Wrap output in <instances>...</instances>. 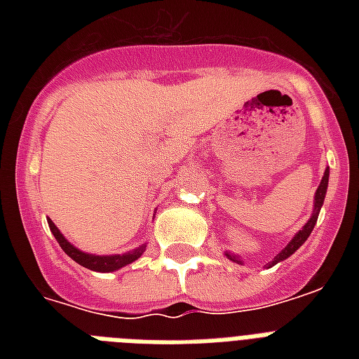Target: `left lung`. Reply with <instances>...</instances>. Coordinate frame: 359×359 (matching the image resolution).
Listing matches in <instances>:
<instances>
[{"label": "left lung", "instance_id": "left-lung-1", "mask_svg": "<svg viewBox=\"0 0 359 359\" xmlns=\"http://www.w3.org/2000/svg\"><path fill=\"white\" fill-rule=\"evenodd\" d=\"M328 177H330V171L326 169L324 171V177L323 180H320V186H318V190L317 194H315V210H313V216L309 218V222H307L304 227H302V231H298L296 233V236L292 240H290L289 244L285 245V250H281V253L279 255L273 257V261H272V266L273 264H278L279 261H283V259H287V257H290L292 253H294L298 248H300L304 242L307 240V236L311 235V231L313 227H315V224H317V218H318V212H320V207H323V203H324V197H326V190H328ZM225 255L229 257L231 261H235V262H242L236 255H233V253H225Z\"/></svg>", "mask_w": 359, "mask_h": 359}]
</instances>
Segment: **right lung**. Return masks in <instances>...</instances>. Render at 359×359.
I'll return each mask as SVG.
<instances>
[{
	"label": "right lung",
	"mask_w": 359,
	"mask_h": 359,
	"mask_svg": "<svg viewBox=\"0 0 359 359\" xmlns=\"http://www.w3.org/2000/svg\"><path fill=\"white\" fill-rule=\"evenodd\" d=\"M50 225V231L53 233L55 240L59 242V245L63 248V251L70 259H74L78 264L81 266L89 268V270H95V272H114V270H119V268L126 266L130 262H134L135 259H140L141 253L145 251V245H141L137 250L128 251V253H124V255H109V257H100V255H89V253H83V251L76 250L74 245L70 244L65 240V236L59 233V229L53 225V222L50 219L48 222Z\"/></svg>",
	"instance_id": "1"
}]
</instances>
